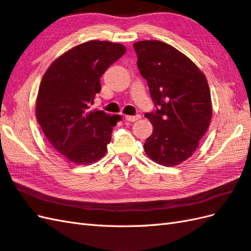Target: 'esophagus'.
I'll return each mask as SVG.
<instances>
[{
	"label": "esophagus",
	"mask_w": 251,
	"mask_h": 251,
	"mask_svg": "<svg viewBox=\"0 0 251 251\" xmlns=\"http://www.w3.org/2000/svg\"><path fill=\"white\" fill-rule=\"evenodd\" d=\"M125 119H126V121H129V122H136V121L141 119V115H140V114H136V115H125Z\"/></svg>",
	"instance_id": "obj_1"
}]
</instances>
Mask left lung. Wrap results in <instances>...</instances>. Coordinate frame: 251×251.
<instances>
[{"label":"left lung","mask_w":251,"mask_h":251,"mask_svg":"<svg viewBox=\"0 0 251 251\" xmlns=\"http://www.w3.org/2000/svg\"><path fill=\"white\" fill-rule=\"evenodd\" d=\"M133 49L155 104L154 111L145 113L153 133L144 151L156 164L177 166L194 154L211 123L206 78L194 62L166 43L143 40L133 44Z\"/></svg>","instance_id":"1"}]
</instances>
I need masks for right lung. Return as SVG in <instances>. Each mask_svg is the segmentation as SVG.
I'll list each match as a JSON object with an SVG mask.
<instances>
[{
    "mask_svg": "<svg viewBox=\"0 0 251 251\" xmlns=\"http://www.w3.org/2000/svg\"><path fill=\"white\" fill-rule=\"evenodd\" d=\"M121 44L91 40L74 47L51 64L39 85L36 118L57 152L75 165L107 153L120 115L92 110L103 73L125 53Z\"/></svg>",
    "mask_w": 251,
    "mask_h": 251,
    "instance_id": "1",
    "label": "right lung"
}]
</instances>
